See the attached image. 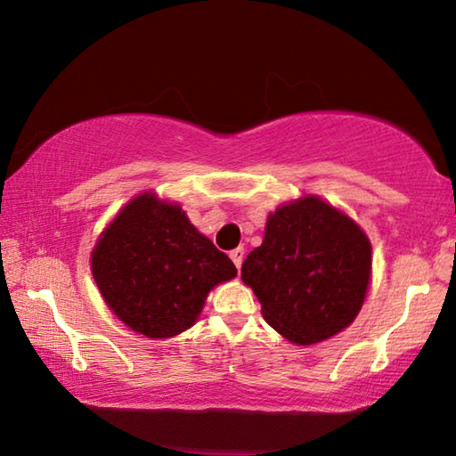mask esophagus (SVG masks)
Returning <instances> with one entry per match:
<instances>
[{"label":"esophagus","mask_w":456,"mask_h":456,"mask_svg":"<svg viewBox=\"0 0 456 456\" xmlns=\"http://www.w3.org/2000/svg\"><path fill=\"white\" fill-rule=\"evenodd\" d=\"M229 257H231V261H233V264L237 265V269L241 267V264H243V257H245L243 247H237V249L231 251V253H229Z\"/></svg>","instance_id":"obj_1"}]
</instances>
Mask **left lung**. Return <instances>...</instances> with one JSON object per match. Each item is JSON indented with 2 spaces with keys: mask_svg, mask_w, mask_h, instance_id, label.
Wrapping results in <instances>:
<instances>
[{
  "mask_svg": "<svg viewBox=\"0 0 456 456\" xmlns=\"http://www.w3.org/2000/svg\"><path fill=\"white\" fill-rule=\"evenodd\" d=\"M372 245L348 215L307 195L267 217L264 243L241 267L265 322L293 344L348 328L364 304Z\"/></svg>",
  "mask_w": 456,
  "mask_h": 456,
  "instance_id": "obj_1",
  "label": "left lung"
}]
</instances>
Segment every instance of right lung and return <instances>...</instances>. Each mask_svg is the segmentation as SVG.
Masks as SVG:
<instances>
[{
    "mask_svg": "<svg viewBox=\"0 0 456 456\" xmlns=\"http://www.w3.org/2000/svg\"><path fill=\"white\" fill-rule=\"evenodd\" d=\"M92 275L106 305L130 330L173 338L197 322L209 291L233 280L237 269L179 205L142 192L102 231Z\"/></svg>",
    "mask_w": 456,
    "mask_h": 456,
    "instance_id": "add662e5",
    "label": "right lung"
}]
</instances>
